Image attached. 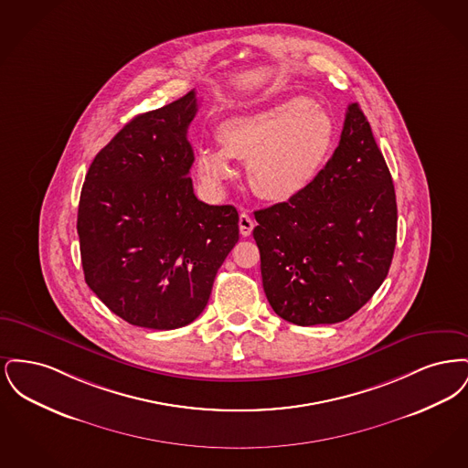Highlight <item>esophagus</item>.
<instances>
[{"label": "esophagus", "instance_id": "esophagus-1", "mask_svg": "<svg viewBox=\"0 0 468 468\" xmlns=\"http://www.w3.org/2000/svg\"><path fill=\"white\" fill-rule=\"evenodd\" d=\"M239 226H240L242 237H249L252 233V229H254V221H252V218L247 212H242L240 219H239Z\"/></svg>", "mask_w": 468, "mask_h": 468}]
</instances>
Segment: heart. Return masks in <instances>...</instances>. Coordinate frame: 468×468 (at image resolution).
I'll use <instances>...</instances> for the list:
<instances>
[{"mask_svg": "<svg viewBox=\"0 0 468 468\" xmlns=\"http://www.w3.org/2000/svg\"><path fill=\"white\" fill-rule=\"evenodd\" d=\"M218 138L223 149L201 147L197 157L198 174L208 187L221 189L233 178V157L247 163L256 195L284 201L311 187L324 170L334 153L336 126L311 98L298 96L226 121Z\"/></svg>", "mask_w": 468, "mask_h": 468, "instance_id": "b5f03b06", "label": "heart"}]
</instances>
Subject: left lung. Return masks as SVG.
Segmentation results:
<instances>
[{"label":"left lung","instance_id":"left-lung-1","mask_svg":"<svg viewBox=\"0 0 468 468\" xmlns=\"http://www.w3.org/2000/svg\"><path fill=\"white\" fill-rule=\"evenodd\" d=\"M254 218L263 290L282 319L334 324L374 296L391 267L399 216L389 168L357 103L311 187Z\"/></svg>","mask_w":468,"mask_h":468}]
</instances>
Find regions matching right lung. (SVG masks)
<instances>
[{
  "label": "right lung",
  "instance_id": "obj_1",
  "mask_svg": "<svg viewBox=\"0 0 468 468\" xmlns=\"http://www.w3.org/2000/svg\"><path fill=\"white\" fill-rule=\"evenodd\" d=\"M197 92L133 117L96 154L77 231L92 292L130 324L176 330L193 323L218 270L239 242L233 205L195 197L187 128Z\"/></svg>",
  "mask_w": 468,
  "mask_h": 468
}]
</instances>
